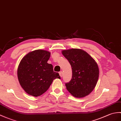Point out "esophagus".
<instances>
[{
    "label": "esophagus",
    "mask_w": 121,
    "mask_h": 121,
    "mask_svg": "<svg viewBox=\"0 0 121 121\" xmlns=\"http://www.w3.org/2000/svg\"><path fill=\"white\" fill-rule=\"evenodd\" d=\"M63 72L62 71H60L59 72V75H60L61 77H62L63 76Z\"/></svg>",
    "instance_id": "34e87169"
}]
</instances>
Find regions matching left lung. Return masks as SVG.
<instances>
[{
    "label": "left lung",
    "mask_w": 121,
    "mask_h": 121,
    "mask_svg": "<svg viewBox=\"0 0 121 121\" xmlns=\"http://www.w3.org/2000/svg\"><path fill=\"white\" fill-rule=\"evenodd\" d=\"M62 53L69 61L72 69V79L65 83L67 90L75 97H83L89 95L93 90L99 79L97 64L83 50H64Z\"/></svg>",
    "instance_id": "1"
}]
</instances>
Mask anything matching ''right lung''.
<instances>
[{"instance_id":"1","label":"right lung","mask_w":121,"mask_h":121,"mask_svg":"<svg viewBox=\"0 0 121 121\" xmlns=\"http://www.w3.org/2000/svg\"><path fill=\"white\" fill-rule=\"evenodd\" d=\"M50 53L46 50H36L22 59L17 69L19 83L27 93L33 96L45 92L53 80L60 76L54 72L51 64L47 63Z\"/></svg>"}]
</instances>
